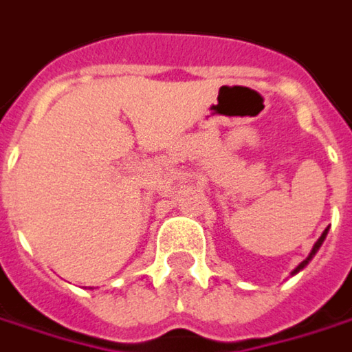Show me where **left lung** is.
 <instances>
[{"label":"left lung","mask_w":352,"mask_h":352,"mask_svg":"<svg viewBox=\"0 0 352 352\" xmlns=\"http://www.w3.org/2000/svg\"><path fill=\"white\" fill-rule=\"evenodd\" d=\"M325 236H327V230H325V232H323V234H321V238H319V240H317V242H315V246H314V250H311V254H309V256H307V258H305V260H303V262H301V264H299V266L296 267V272H294V274H298L299 270H303V267L307 266V262H309V260H311V258H314L315 252H317V250H319V246H321V244H323V240H325Z\"/></svg>","instance_id":"8db88e82"}]
</instances>
